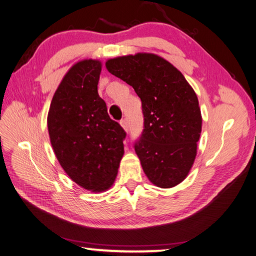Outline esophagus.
<instances>
[{
  "label": "esophagus",
  "mask_w": 256,
  "mask_h": 256,
  "mask_svg": "<svg viewBox=\"0 0 256 256\" xmlns=\"http://www.w3.org/2000/svg\"><path fill=\"white\" fill-rule=\"evenodd\" d=\"M120 124H121V126L123 128V130H126V132H128V121L126 120V118H123V120H121Z\"/></svg>",
  "instance_id": "1"
}]
</instances>
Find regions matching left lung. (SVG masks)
<instances>
[{
    "label": "left lung",
    "mask_w": 256,
    "mask_h": 256,
    "mask_svg": "<svg viewBox=\"0 0 256 256\" xmlns=\"http://www.w3.org/2000/svg\"><path fill=\"white\" fill-rule=\"evenodd\" d=\"M106 68L142 100L145 128L135 152L148 180L162 188L178 186L192 168L202 132L194 89L179 70L154 53L109 58Z\"/></svg>",
    "instance_id": "obj_1"
}]
</instances>
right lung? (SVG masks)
Instances as JSON below:
<instances>
[{"instance_id": "add662e5", "label": "right lung", "mask_w": 256, "mask_h": 256, "mask_svg": "<svg viewBox=\"0 0 256 256\" xmlns=\"http://www.w3.org/2000/svg\"><path fill=\"white\" fill-rule=\"evenodd\" d=\"M101 68L92 58L75 63L53 94L46 118L58 164L70 180L94 193L114 186L126 135L99 97Z\"/></svg>"}]
</instances>
